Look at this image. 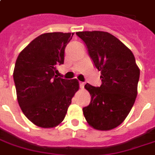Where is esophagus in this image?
<instances>
[{"mask_svg":"<svg viewBox=\"0 0 155 155\" xmlns=\"http://www.w3.org/2000/svg\"><path fill=\"white\" fill-rule=\"evenodd\" d=\"M80 87H81V89H83L84 87V82H80Z\"/></svg>","mask_w":155,"mask_h":155,"instance_id":"esophagus-1","label":"esophagus"}]
</instances>
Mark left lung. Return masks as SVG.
Segmentation results:
<instances>
[{
    "mask_svg": "<svg viewBox=\"0 0 155 155\" xmlns=\"http://www.w3.org/2000/svg\"><path fill=\"white\" fill-rule=\"evenodd\" d=\"M76 34L86 44L102 80L100 87L84 85L91 101L83 108L84 116L95 130L114 129L124 121L135 104L140 69L132 51L113 34L104 31Z\"/></svg>",
    "mask_w": 155,
    "mask_h": 155,
    "instance_id": "obj_1",
    "label": "left lung"
}]
</instances>
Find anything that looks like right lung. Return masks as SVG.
<instances>
[{"instance_id":"obj_1","label":"right lung","mask_w":155,"mask_h":155,"mask_svg":"<svg viewBox=\"0 0 155 155\" xmlns=\"http://www.w3.org/2000/svg\"><path fill=\"white\" fill-rule=\"evenodd\" d=\"M71 33H46L34 38L17 57L13 77L17 100L34 125L52 128L64 120L79 90L76 79L57 77V66L64 63Z\"/></svg>"}]
</instances>
